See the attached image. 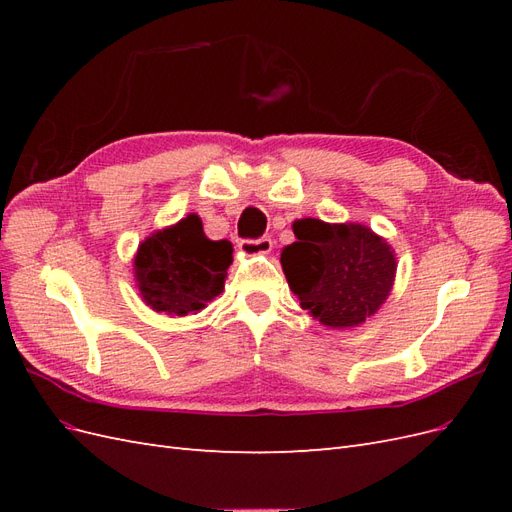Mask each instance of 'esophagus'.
<instances>
[{
	"label": "esophagus",
	"instance_id": "obj_1",
	"mask_svg": "<svg viewBox=\"0 0 512 512\" xmlns=\"http://www.w3.org/2000/svg\"><path fill=\"white\" fill-rule=\"evenodd\" d=\"M273 247L271 237H260V239H241L239 241V252L245 256H256V254H269Z\"/></svg>",
	"mask_w": 512,
	"mask_h": 512
}]
</instances>
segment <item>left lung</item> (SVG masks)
<instances>
[{
    "label": "left lung",
    "mask_w": 512,
    "mask_h": 512,
    "mask_svg": "<svg viewBox=\"0 0 512 512\" xmlns=\"http://www.w3.org/2000/svg\"><path fill=\"white\" fill-rule=\"evenodd\" d=\"M282 269L301 307L333 329L359 327L386 301L395 280V254L361 224L305 218L292 224Z\"/></svg>",
    "instance_id": "8db88e82"
}]
</instances>
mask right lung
I'll use <instances>...</instances> for the list:
<instances>
[{
    "mask_svg": "<svg viewBox=\"0 0 512 512\" xmlns=\"http://www.w3.org/2000/svg\"><path fill=\"white\" fill-rule=\"evenodd\" d=\"M232 262L230 241L205 237L198 215L145 239L134 258L138 290L156 312H200L224 288Z\"/></svg>",
    "mask_w": 512,
    "mask_h": 512,
    "instance_id": "right-lung-1",
    "label": "right lung"
}]
</instances>
